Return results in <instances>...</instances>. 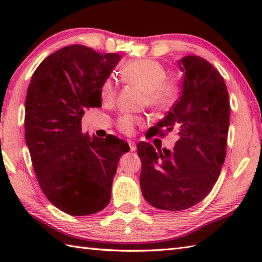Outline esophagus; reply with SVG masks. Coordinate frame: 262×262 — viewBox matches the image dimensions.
<instances>
[{
  "mask_svg": "<svg viewBox=\"0 0 262 262\" xmlns=\"http://www.w3.org/2000/svg\"><path fill=\"white\" fill-rule=\"evenodd\" d=\"M128 144H129V147H130V151L134 152L136 149V144L134 141H128Z\"/></svg>",
  "mask_w": 262,
  "mask_h": 262,
  "instance_id": "obj_1",
  "label": "esophagus"
}]
</instances>
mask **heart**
Returning <instances> with one entry per match:
<instances>
[{"label":"heart","mask_w":262,"mask_h":262,"mask_svg":"<svg viewBox=\"0 0 262 262\" xmlns=\"http://www.w3.org/2000/svg\"><path fill=\"white\" fill-rule=\"evenodd\" d=\"M120 75L126 82L137 85L144 91V103L155 109H169L179 96V85L172 79H166L164 66L153 59H136L125 63L120 69ZM116 97V88L113 80L108 77L101 85L103 102H113ZM141 122L138 117L122 115L117 122L119 130L132 134L135 126Z\"/></svg>","instance_id":"1"}]
</instances>
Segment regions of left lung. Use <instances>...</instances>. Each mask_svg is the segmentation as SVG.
<instances>
[{"mask_svg":"<svg viewBox=\"0 0 262 262\" xmlns=\"http://www.w3.org/2000/svg\"><path fill=\"white\" fill-rule=\"evenodd\" d=\"M182 91L154 130L178 129L172 151L157 152L151 144H137L142 161L141 189L153 207L183 210L207 196L220 176L226 155L230 101L224 79L207 60L181 58Z\"/></svg>","mask_w":262,"mask_h":262,"instance_id":"left-lung-1","label":"left lung"}]
</instances>
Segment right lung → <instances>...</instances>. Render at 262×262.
Returning a JSON list of instances; mask_svg holds the SVG:
<instances>
[{"label": "right lung", "mask_w": 262, "mask_h": 262, "mask_svg": "<svg viewBox=\"0 0 262 262\" xmlns=\"http://www.w3.org/2000/svg\"><path fill=\"white\" fill-rule=\"evenodd\" d=\"M120 55L82 45L49 55L32 74L26 97V143L42 192L72 216L102 210L110 202L119 158L129 151L114 135L83 134L86 108L101 107V85Z\"/></svg>", "instance_id": "add662e5"}]
</instances>
